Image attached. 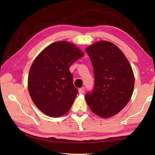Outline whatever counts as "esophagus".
I'll return each instance as SVG.
<instances>
[{"instance_id": "34e87169", "label": "esophagus", "mask_w": 155, "mask_h": 155, "mask_svg": "<svg viewBox=\"0 0 155 155\" xmlns=\"http://www.w3.org/2000/svg\"><path fill=\"white\" fill-rule=\"evenodd\" d=\"M84 90H85V88L82 87V88H80L79 90H78V93H79V94H83V93H84Z\"/></svg>"}]
</instances>
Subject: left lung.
Instances as JSON below:
<instances>
[{
    "label": "left lung",
    "mask_w": 155,
    "mask_h": 155,
    "mask_svg": "<svg viewBox=\"0 0 155 155\" xmlns=\"http://www.w3.org/2000/svg\"><path fill=\"white\" fill-rule=\"evenodd\" d=\"M93 67L94 83L84 98L98 116L109 118L128 103L134 89L132 68L123 52L110 42L101 41L86 48Z\"/></svg>",
    "instance_id": "8db88e82"
}]
</instances>
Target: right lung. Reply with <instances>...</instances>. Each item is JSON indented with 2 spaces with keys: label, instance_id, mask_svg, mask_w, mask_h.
<instances>
[{
  "label": "right lung",
  "instance_id": "obj_1",
  "mask_svg": "<svg viewBox=\"0 0 155 155\" xmlns=\"http://www.w3.org/2000/svg\"><path fill=\"white\" fill-rule=\"evenodd\" d=\"M84 54L75 45L58 41L45 48L30 68L28 88L39 110L51 117L67 113L78 90L69 67Z\"/></svg>",
  "mask_w": 155,
  "mask_h": 155
}]
</instances>
